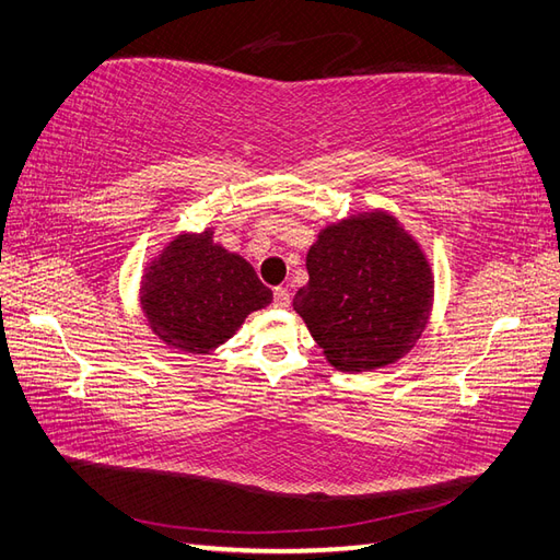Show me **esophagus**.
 Wrapping results in <instances>:
<instances>
[{"label": "esophagus", "instance_id": "esophagus-1", "mask_svg": "<svg viewBox=\"0 0 560 560\" xmlns=\"http://www.w3.org/2000/svg\"><path fill=\"white\" fill-rule=\"evenodd\" d=\"M290 302H292L290 290L288 288H276V292H272V306H276V308H288Z\"/></svg>", "mask_w": 560, "mask_h": 560}]
</instances>
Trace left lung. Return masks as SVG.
<instances>
[{
    "mask_svg": "<svg viewBox=\"0 0 560 560\" xmlns=\"http://www.w3.org/2000/svg\"><path fill=\"white\" fill-rule=\"evenodd\" d=\"M306 270L294 312L335 369L357 374L393 364L424 332L431 268L393 215L366 213L326 228L308 248Z\"/></svg>",
    "mask_w": 560,
    "mask_h": 560,
    "instance_id": "1",
    "label": "left lung"
}]
</instances>
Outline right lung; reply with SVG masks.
Here are the masks:
<instances>
[{
	"mask_svg": "<svg viewBox=\"0 0 560 560\" xmlns=\"http://www.w3.org/2000/svg\"><path fill=\"white\" fill-rule=\"evenodd\" d=\"M272 292L213 232L179 234L165 246L141 284V306L153 332L170 347L208 354L230 340L244 318L268 306Z\"/></svg>",
	"mask_w": 560,
	"mask_h": 560,
	"instance_id": "right-lung-1",
	"label": "right lung"
}]
</instances>
